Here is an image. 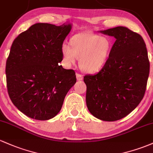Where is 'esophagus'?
I'll use <instances>...</instances> for the list:
<instances>
[{
	"instance_id": "1",
	"label": "esophagus",
	"mask_w": 153,
	"mask_h": 153,
	"mask_svg": "<svg viewBox=\"0 0 153 153\" xmlns=\"http://www.w3.org/2000/svg\"><path fill=\"white\" fill-rule=\"evenodd\" d=\"M76 76L77 80H82V79H83V76L81 74L76 73Z\"/></svg>"
}]
</instances>
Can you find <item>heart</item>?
<instances>
[{
  "label": "heart",
  "mask_w": 153,
  "mask_h": 153,
  "mask_svg": "<svg viewBox=\"0 0 153 153\" xmlns=\"http://www.w3.org/2000/svg\"><path fill=\"white\" fill-rule=\"evenodd\" d=\"M111 49V41L108 38L90 33H81L71 38V45L64 43L61 50L67 63H74L77 57L80 59L79 66L82 70L93 73L103 68Z\"/></svg>",
  "instance_id": "b5f03b06"
}]
</instances>
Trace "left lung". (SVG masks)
Wrapping results in <instances>:
<instances>
[{"label": "left lung", "instance_id": "8db88e82", "mask_svg": "<svg viewBox=\"0 0 153 153\" xmlns=\"http://www.w3.org/2000/svg\"><path fill=\"white\" fill-rule=\"evenodd\" d=\"M115 38L106 63L94 75H85L86 103L93 116L116 121L127 116L141 101L147 88L149 61L145 42L128 27L101 30Z\"/></svg>", "mask_w": 153, "mask_h": 153}]
</instances>
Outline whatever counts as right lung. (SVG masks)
I'll return each mask as SVG.
<instances>
[{"instance_id": "1", "label": "right lung", "mask_w": 153, "mask_h": 153, "mask_svg": "<svg viewBox=\"0 0 153 153\" xmlns=\"http://www.w3.org/2000/svg\"><path fill=\"white\" fill-rule=\"evenodd\" d=\"M71 29L70 24L36 23L13 42L6 65L8 93L14 106L29 117L47 120L56 116L76 83L74 71L59 65Z\"/></svg>"}]
</instances>
